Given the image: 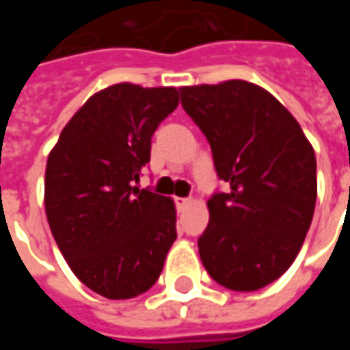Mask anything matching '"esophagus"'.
<instances>
[{
    "mask_svg": "<svg viewBox=\"0 0 350 350\" xmlns=\"http://www.w3.org/2000/svg\"><path fill=\"white\" fill-rule=\"evenodd\" d=\"M189 204H191V198H182V197L176 198V208H178L180 212H183V210H185Z\"/></svg>",
    "mask_w": 350,
    "mask_h": 350,
    "instance_id": "34e87169",
    "label": "esophagus"
}]
</instances>
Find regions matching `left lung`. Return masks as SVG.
Instances as JSON below:
<instances>
[{"instance_id":"8db88e82","label":"left lung","mask_w":350,"mask_h":350,"mask_svg":"<svg viewBox=\"0 0 350 350\" xmlns=\"http://www.w3.org/2000/svg\"><path fill=\"white\" fill-rule=\"evenodd\" d=\"M182 107L210 142L227 193L206 206L198 238L206 271L250 293L281 278L300 253L317 202V159L300 123L245 80L180 88Z\"/></svg>"}]
</instances>
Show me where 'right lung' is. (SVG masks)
<instances>
[{"mask_svg": "<svg viewBox=\"0 0 350 350\" xmlns=\"http://www.w3.org/2000/svg\"><path fill=\"white\" fill-rule=\"evenodd\" d=\"M180 103L176 88L108 86L75 112L44 172V212L72 273L108 300L152 288L176 240L174 200L131 185L152 135Z\"/></svg>", "mask_w": 350, "mask_h": 350, "instance_id": "right-lung-1", "label": "right lung"}]
</instances>
